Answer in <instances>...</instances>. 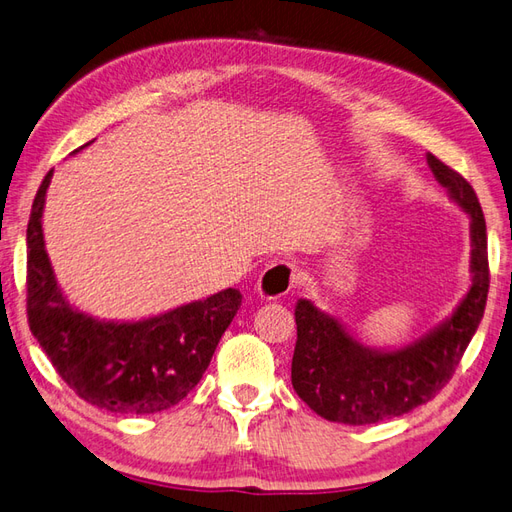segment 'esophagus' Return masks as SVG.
<instances>
[{"mask_svg": "<svg viewBox=\"0 0 512 512\" xmlns=\"http://www.w3.org/2000/svg\"><path fill=\"white\" fill-rule=\"evenodd\" d=\"M297 265L293 260H276L271 263L263 273H260L256 291L258 295L271 302V299H280L286 293L293 289V284L297 282Z\"/></svg>", "mask_w": 512, "mask_h": 512, "instance_id": "esophagus-1", "label": "esophagus"}]
</instances>
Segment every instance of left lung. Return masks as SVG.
I'll return each mask as SVG.
<instances>
[{
    "label": "left lung",
    "instance_id": "8db88e82",
    "mask_svg": "<svg viewBox=\"0 0 512 512\" xmlns=\"http://www.w3.org/2000/svg\"><path fill=\"white\" fill-rule=\"evenodd\" d=\"M428 167L469 217L471 286L450 317L400 347H369L339 317L297 299V343L291 365L295 393L328 421L367 426L430 402L463 358L484 315L489 293L486 223L471 184L432 154Z\"/></svg>",
    "mask_w": 512,
    "mask_h": 512
}]
</instances>
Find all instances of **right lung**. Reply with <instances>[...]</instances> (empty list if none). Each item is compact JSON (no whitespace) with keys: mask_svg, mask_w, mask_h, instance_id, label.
<instances>
[{"mask_svg":"<svg viewBox=\"0 0 512 512\" xmlns=\"http://www.w3.org/2000/svg\"><path fill=\"white\" fill-rule=\"evenodd\" d=\"M52 176L54 169L36 191L28 223L32 334L58 376L84 402L121 415H149L176 406L202 380L219 339L241 308V291L223 289L136 321L84 313L62 293L45 249L43 210Z\"/></svg>","mask_w":512,"mask_h":512,"instance_id":"right-lung-1","label":"right lung"}]
</instances>
